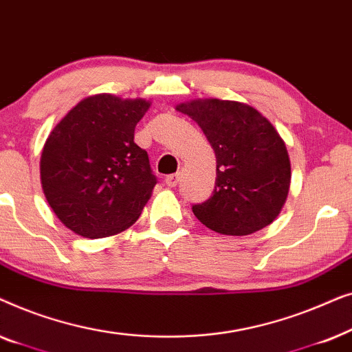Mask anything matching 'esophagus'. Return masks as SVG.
I'll return each mask as SVG.
<instances>
[{"label": "esophagus", "instance_id": "34e87169", "mask_svg": "<svg viewBox=\"0 0 352 352\" xmlns=\"http://www.w3.org/2000/svg\"><path fill=\"white\" fill-rule=\"evenodd\" d=\"M165 182H166L168 187H176L177 182H179V173H175V175L166 176Z\"/></svg>", "mask_w": 352, "mask_h": 352}]
</instances>
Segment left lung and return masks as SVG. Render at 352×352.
Instances as JSON below:
<instances>
[{
	"mask_svg": "<svg viewBox=\"0 0 352 352\" xmlns=\"http://www.w3.org/2000/svg\"><path fill=\"white\" fill-rule=\"evenodd\" d=\"M176 110L199 123L216 155L213 195L192 206L197 219L224 235H248L271 224L292 181L287 146L272 123L237 100L195 99Z\"/></svg>",
	"mask_w": 352,
	"mask_h": 352,
	"instance_id": "left-lung-1",
	"label": "left lung"
}]
</instances>
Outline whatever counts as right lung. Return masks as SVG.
Wrapping results in <instances>:
<instances>
[{"mask_svg":"<svg viewBox=\"0 0 352 352\" xmlns=\"http://www.w3.org/2000/svg\"><path fill=\"white\" fill-rule=\"evenodd\" d=\"M146 99L85 98L56 124L41 152L47 204L67 229L86 239L123 232L138 221L157 184L134 128Z\"/></svg>","mask_w":352,"mask_h":352,"instance_id":"1","label":"right lung"}]
</instances>
